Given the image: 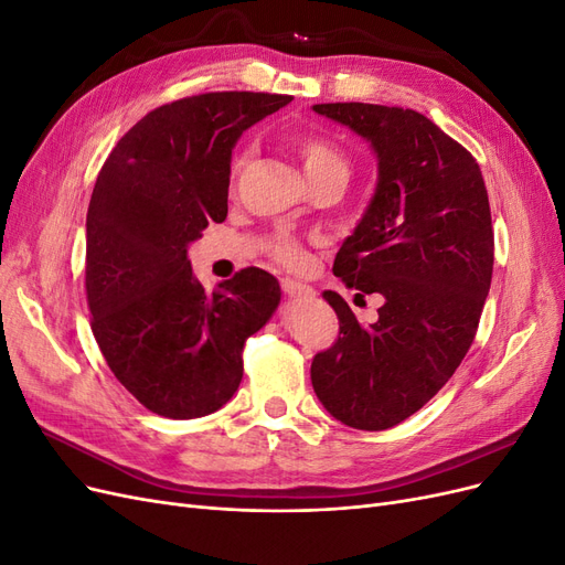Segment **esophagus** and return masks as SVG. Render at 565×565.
Segmentation results:
<instances>
[{
	"instance_id": "esophagus-1",
	"label": "esophagus",
	"mask_w": 565,
	"mask_h": 565,
	"mask_svg": "<svg viewBox=\"0 0 565 565\" xmlns=\"http://www.w3.org/2000/svg\"><path fill=\"white\" fill-rule=\"evenodd\" d=\"M280 287L287 297H311L313 295V289L309 285H301V282L289 280V278H282Z\"/></svg>"
}]
</instances>
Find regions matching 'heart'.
I'll return each instance as SVG.
<instances>
[{
	"instance_id": "obj_1",
	"label": "heart",
	"mask_w": 565,
	"mask_h": 565,
	"mask_svg": "<svg viewBox=\"0 0 565 565\" xmlns=\"http://www.w3.org/2000/svg\"><path fill=\"white\" fill-rule=\"evenodd\" d=\"M297 150L301 156V164H303V174L306 179H320V177H339L347 181L349 174V162L344 158V152L341 148L328 139L324 134H299L297 139ZM243 167V158H235L233 160V177L237 174V169ZM273 256H276L278 262H282L285 266H301L303 264V252L297 243L292 241H276L273 243Z\"/></svg>"
}]
</instances>
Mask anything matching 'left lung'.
Masks as SVG:
<instances>
[{"label": "left lung", "mask_w": 565, "mask_h": 565, "mask_svg": "<svg viewBox=\"0 0 565 565\" xmlns=\"http://www.w3.org/2000/svg\"><path fill=\"white\" fill-rule=\"evenodd\" d=\"M313 110L363 136L377 156V191L332 270L384 303L377 320L361 324L337 292H322L339 337L316 353L311 382L334 419L382 431L446 386L476 337L494 262L488 191L471 152L417 110Z\"/></svg>", "instance_id": "left-lung-1"}]
</instances>
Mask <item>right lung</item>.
<instances>
[{"instance_id": "1", "label": "right lung", "mask_w": 565, "mask_h": 565, "mask_svg": "<svg viewBox=\"0 0 565 565\" xmlns=\"http://www.w3.org/2000/svg\"><path fill=\"white\" fill-rule=\"evenodd\" d=\"M289 96L212 92L139 119L110 150L87 212V303L108 367L150 413L195 419L243 380L245 339L278 309L280 285L243 268L207 292L188 245L228 214L231 150Z\"/></svg>"}]
</instances>
